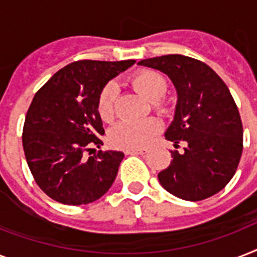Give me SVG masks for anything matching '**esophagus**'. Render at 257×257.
Listing matches in <instances>:
<instances>
[{"label": "esophagus", "mask_w": 257, "mask_h": 257, "mask_svg": "<svg viewBox=\"0 0 257 257\" xmlns=\"http://www.w3.org/2000/svg\"><path fill=\"white\" fill-rule=\"evenodd\" d=\"M145 151L143 149H132V151H125V155H144Z\"/></svg>", "instance_id": "esophagus-1"}]
</instances>
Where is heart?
<instances>
[{"mask_svg":"<svg viewBox=\"0 0 257 257\" xmlns=\"http://www.w3.org/2000/svg\"><path fill=\"white\" fill-rule=\"evenodd\" d=\"M129 82L140 92L145 98L153 102V109L157 114L168 117L172 113V106L163 98L168 92L167 78L157 70L140 69L129 77ZM118 88L113 81L106 82L97 96V113L102 121H112L114 117ZM161 131V124L156 118L131 122L122 121L114 125L109 132V143L116 148L132 151L148 147L152 139Z\"/></svg>","mask_w":257,"mask_h":257,"instance_id":"heart-1","label":"heart"}]
</instances>
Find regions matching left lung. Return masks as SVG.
Masks as SVG:
<instances>
[{"label": "left lung", "mask_w": 257, "mask_h": 257, "mask_svg": "<svg viewBox=\"0 0 257 257\" xmlns=\"http://www.w3.org/2000/svg\"><path fill=\"white\" fill-rule=\"evenodd\" d=\"M139 65L165 73L177 90L175 120L165 139L184 152L159 173L165 191L188 201L216 195L233 177L243 152V124L225 82L196 58L168 54L141 60Z\"/></svg>", "instance_id": "8db88e82"}]
</instances>
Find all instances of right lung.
<instances>
[{
  "mask_svg": "<svg viewBox=\"0 0 257 257\" xmlns=\"http://www.w3.org/2000/svg\"><path fill=\"white\" fill-rule=\"evenodd\" d=\"M135 60H81L64 66L38 89L26 113L22 145L37 185L66 205L96 201L116 179L124 153L94 151L102 141L97 113L101 88ZM89 152V157L85 155Z\"/></svg>",
  "mask_w": 257,
  "mask_h": 257,
  "instance_id": "obj_1",
  "label": "right lung"
}]
</instances>
